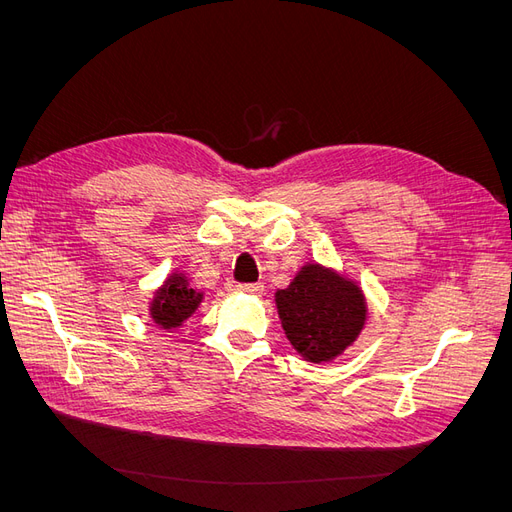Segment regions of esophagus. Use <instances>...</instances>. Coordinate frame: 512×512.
Listing matches in <instances>:
<instances>
[{
    "label": "esophagus",
    "instance_id": "34e87169",
    "mask_svg": "<svg viewBox=\"0 0 512 512\" xmlns=\"http://www.w3.org/2000/svg\"><path fill=\"white\" fill-rule=\"evenodd\" d=\"M238 288H240L242 292H247V294H261V292H263V284H261V282H251V284H238Z\"/></svg>",
    "mask_w": 512,
    "mask_h": 512
}]
</instances>
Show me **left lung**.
<instances>
[{
    "label": "left lung",
    "mask_w": 512,
    "mask_h": 512,
    "mask_svg": "<svg viewBox=\"0 0 512 512\" xmlns=\"http://www.w3.org/2000/svg\"><path fill=\"white\" fill-rule=\"evenodd\" d=\"M284 332L297 351L313 361H330L351 344L365 324L361 290L348 280L309 265L276 292Z\"/></svg>",
    "instance_id": "8db88e82"
}]
</instances>
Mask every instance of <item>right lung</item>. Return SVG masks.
Wrapping results in <instances>:
<instances>
[{"instance_id":"right-lung-1","label":"right lung","mask_w":512,"mask_h":512,"mask_svg":"<svg viewBox=\"0 0 512 512\" xmlns=\"http://www.w3.org/2000/svg\"><path fill=\"white\" fill-rule=\"evenodd\" d=\"M201 303V294L188 286L184 278L172 276L164 288L157 292V299L151 307L155 324L164 328H178Z\"/></svg>"}]
</instances>
